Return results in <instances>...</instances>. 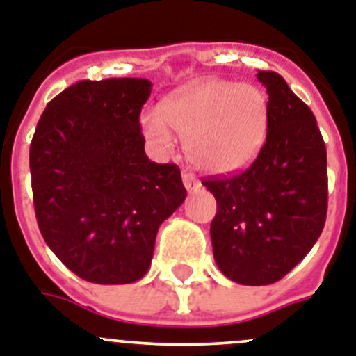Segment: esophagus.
Masks as SVG:
<instances>
[{
	"label": "esophagus",
	"mask_w": 356,
	"mask_h": 356,
	"mask_svg": "<svg viewBox=\"0 0 356 356\" xmlns=\"http://www.w3.org/2000/svg\"><path fill=\"white\" fill-rule=\"evenodd\" d=\"M182 182H184V188L190 193H193V191H198L200 190V182L195 179V175L191 174V172H182Z\"/></svg>",
	"instance_id": "1"
}]
</instances>
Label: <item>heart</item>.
Listing matches in <instances>:
<instances>
[{"label":"heart","instance_id":"1","mask_svg":"<svg viewBox=\"0 0 356 356\" xmlns=\"http://www.w3.org/2000/svg\"><path fill=\"white\" fill-rule=\"evenodd\" d=\"M268 99L259 88L225 79H200L147 111L142 133L161 150L186 140L195 166L209 174H234L257 158L268 134Z\"/></svg>","mask_w":356,"mask_h":356}]
</instances>
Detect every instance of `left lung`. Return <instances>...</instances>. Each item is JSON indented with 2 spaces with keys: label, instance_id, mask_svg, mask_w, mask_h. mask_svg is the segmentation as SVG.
<instances>
[{
  "label": "left lung",
  "instance_id": "obj_1",
  "mask_svg": "<svg viewBox=\"0 0 356 356\" xmlns=\"http://www.w3.org/2000/svg\"><path fill=\"white\" fill-rule=\"evenodd\" d=\"M268 94V134L257 159L232 177L204 181L216 198L211 241L218 268L243 286L286 277L321 236L326 147L316 117L286 79L259 70Z\"/></svg>",
  "mask_w": 356,
  "mask_h": 356
}]
</instances>
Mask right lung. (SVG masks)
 Returning a JSON list of instances; mask_svg holds the SVG:
<instances>
[{
	"label": "right lung",
	"mask_w": 356,
	"mask_h": 356,
	"mask_svg": "<svg viewBox=\"0 0 356 356\" xmlns=\"http://www.w3.org/2000/svg\"><path fill=\"white\" fill-rule=\"evenodd\" d=\"M143 78L79 81L47 104L30 145L35 214L79 278L117 286L149 271L159 225L186 198L181 170L145 154Z\"/></svg>",
	"instance_id": "obj_1"
}]
</instances>
